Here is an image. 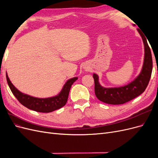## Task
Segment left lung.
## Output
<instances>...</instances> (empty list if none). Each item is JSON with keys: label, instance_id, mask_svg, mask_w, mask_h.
Wrapping results in <instances>:
<instances>
[{"label": "left lung", "instance_id": "obj_1", "mask_svg": "<svg viewBox=\"0 0 158 158\" xmlns=\"http://www.w3.org/2000/svg\"><path fill=\"white\" fill-rule=\"evenodd\" d=\"M144 45V63L140 74L132 82L118 88H103L99 82L96 74H93L95 82V94L100 101L107 104L119 105L125 103L144 92L151 78L152 72V56L145 35L138 30Z\"/></svg>", "mask_w": 158, "mask_h": 158}]
</instances>
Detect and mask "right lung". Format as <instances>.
<instances>
[{
	"label": "right lung",
	"instance_id": "obj_1",
	"mask_svg": "<svg viewBox=\"0 0 158 158\" xmlns=\"http://www.w3.org/2000/svg\"><path fill=\"white\" fill-rule=\"evenodd\" d=\"M6 76L9 87L18 102L26 107L40 113H50L64 106L67 102L72 85L78 79V77H74L67 80L61 92L56 96L48 98H37L20 92L12 84L7 73Z\"/></svg>",
	"mask_w": 158,
	"mask_h": 158
}]
</instances>
